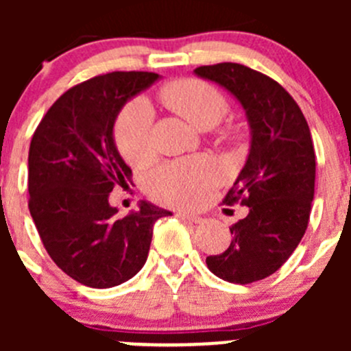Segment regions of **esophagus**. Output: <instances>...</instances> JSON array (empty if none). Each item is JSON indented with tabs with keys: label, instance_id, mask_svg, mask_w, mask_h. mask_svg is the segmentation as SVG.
Returning <instances> with one entry per match:
<instances>
[{
	"label": "esophagus",
	"instance_id": "34e87169",
	"mask_svg": "<svg viewBox=\"0 0 351 351\" xmlns=\"http://www.w3.org/2000/svg\"><path fill=\"white\" fill-rule=\"evenodd\" d=\"M180 219H183V221L186 222H192V224H202L204 222V217H200V215H195V214H189V212H178Z\"/></svg>",
	"mask_w": 351,
	"mask_h": 351
}]
</instances>
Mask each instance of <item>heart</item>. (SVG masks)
Masks as SVG:
<instances>
[{"label":"heart","instance_id":"b5f03b06","mask_svg":"<svg viewBox=\"0 0 351 351\" xmlns=\"http://www.w3.org/2000/svg\"><path fill=\"white\" fill-rule=\"evenodd\" d=\"M162 104L198 129L217 125L229 112V101L207 81L185 77L173 81L159 91ZM234 139V132L228 134ZM117 151L130 166H143L153 158V110L143 97L127 101L113 125ZM222 175L214 159L207 156L175 159L151 171L144 180L147 195L173 207L193 208L207 200Z\"/></svg>","mask_w":351,"mask_h":351}]
</instances>
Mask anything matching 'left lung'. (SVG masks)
I'll list each match as a JSON object with an SVG mask.
<instances>
[{
    "mask_svg": "<svg viewBox=\"0 0 351 351\" xmlns=\"http://www.w3.org/2000/svg\"><path fill=\"white\" fill-rule=\"evenodd\" d=\"M195 74L231 91L246 110L251 149L222 204L247 215L231 228V244L207 256L208 270L231 284H253L278 270L309 224L316 154L302 110L267 74L238 62L200 66Z\"/></svg>",
    "mask_w": 351,
    "mask_h": 351,
    "instance_id": "obj_1",
    "label": "left lung"
}]
</instances>
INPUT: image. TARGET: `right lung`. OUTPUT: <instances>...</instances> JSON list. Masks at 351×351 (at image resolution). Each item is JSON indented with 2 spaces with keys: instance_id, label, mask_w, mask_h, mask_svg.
Here are the masks:
<instances>
[{
  "instance_id": "add662e5",
  "label": "right lung",
  "mask_w": 351,
  "mask_h": 351,
  "mask_svg": "<svg viewBox=\"0 0 351 351\" xmlns=\"http://www.w3.org/2000/svg\"><path fill=\"white\" fill-rule=\"evenodd\" d=\"M158 80L147 71H113L69 88L35 129L28 151V208L56 265L80 284L110 289L146 263L153 226L171 212L143 202L120 217L108 195L132 171L113 143L129 98Z\"/></svg>"
}]
</instances>
